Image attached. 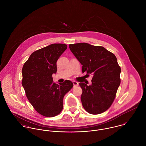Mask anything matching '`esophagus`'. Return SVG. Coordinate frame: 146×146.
Listing matches in <instances>:
<instances>
[{"mask_svg": "<svg viewBox=\"0 0 146 146\" xmlns=\"http://www.w3.org/2000/svg\"><path fill=\"white\" fill-rule=\"evenodd\" d=\"M73 84H74V86H77L79 85V83L75 81L73 82Z\"/></svg>", "mask_w": 146, "mask_h": 146, "instance_id": "1", "label": "esophagus"}]
</instances>
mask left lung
<instances>
[{
  "instance_id": "obj_1",
  "label": "left lung",
  "mask_w": 146,
  "mask_h": 146,
  "mask_svg": "<svg viewBox=\"0 0 146 146\" xmlns=\"http://www.w3.org/2000/svg\"><path fill=\"white\" fill-rule=\"evenodd\" d=\"M69 48L82 65V72L93 75L92 84L80 83L84 109L93 115L100 114L113 103L120 84L121 68L116 56L101 46L81 42Z\"/></svg>"
}]
</instances>
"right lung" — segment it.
Here are the masks:
<instances>
[{
	"instance_id": "add662e5",
	"label": "right lung",
	"mask_w": 146,
	"mask_h": 146,
	"mask_svg": "<svg viewBox=\"0 0 146 146\" xmlns=\"http://www.w3.org/2000/svg\"><path fill=\"white\" fill-rule=\"evenodd\" d=\"M64 44H52L33 52L24 63L22 85L35 110L46 117H54L63 109L64 95L73 87L72 82H53L57 72V61L66 50Z\"/></svg>"
}]
</instances>
